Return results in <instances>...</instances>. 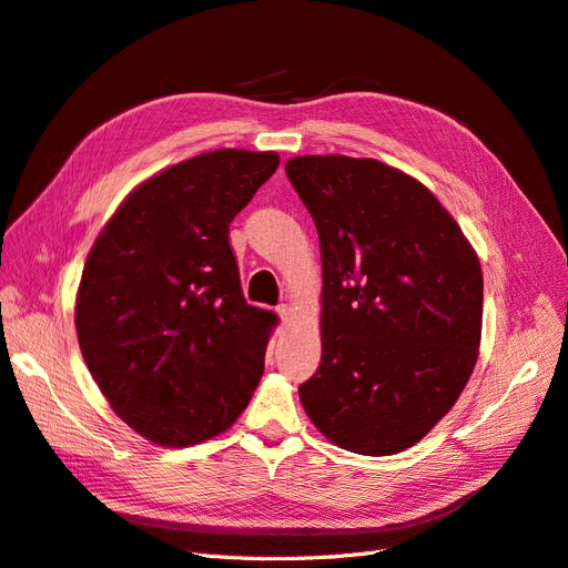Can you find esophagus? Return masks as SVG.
<instances>
[{"label":"esophagus","mask_w":568,"mask_h":568,"mask_svg":"<svg viewBox=\"0 0 568 568\" xmlns=\"http://www.w3.org/2000/svg\"><path fill=\"white\" fill-rule=\"evenodd\" d=\"M277 316L282 324H288L293 320V310L288 305H277Z\"/></svg>","instance_id":"obj_1"}]
</instances>
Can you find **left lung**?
<instances>
[{"label": "left lung", "instance_id": "left-lung-1", "mask_svg": "<svg viewBox=\"0 0 568 568\" xmlns=\"http://www.w3.org/2000/svg\"><path fill=\"white\" fill-rule=\"evenodd\" d=\"M286 176L322 246V363L298 387L335 445L387 457L422 440L475 368L483 272L436 195L373 158L301 155Z\"/></svg>", "mask_w": 568, "mask_h": 568}]
</instances>
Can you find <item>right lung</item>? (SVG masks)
Here are the masks:
<instances>
[{"label":"right lung","instance_id":"right-lung-1","mask_svg":"<svg viewBox=\"0 0 568 568\" xmlns=\"http://www.w3.org/2000/svg\"><path fill=\"white\" fill-rule=\"evenodd\" d=\"M277 153L219 149L134 189L90 248L77 335L125 424L186 447L229 428L265 368L275 314L246 305L231 221L275 174Z\"/></svg>","mask_w":568,"mask_h":568}]
</instances>
